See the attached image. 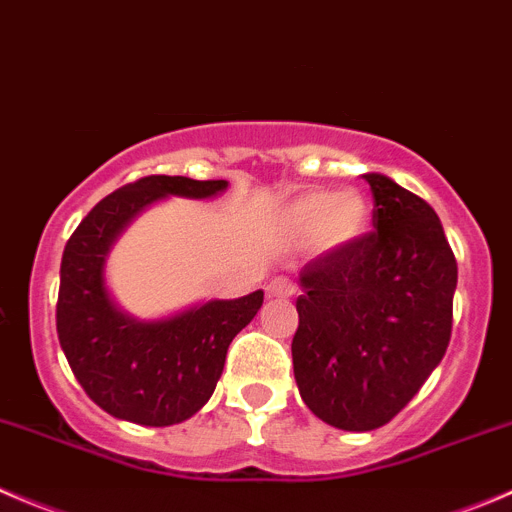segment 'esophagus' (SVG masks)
<instances>
[{
    "mask_svg": "<svg viewBox=\"0 0 512 512\" xmlns=\"http://www.w3.org/2000/svg\"><path fill=\"white\" fill-rule=\"evenodd\" d=\"M295 292V282L290 277H275V280L267 285V295L270 297H290Z\"/></svg>",
    "mask_w": 512,
    "mask_h": 512,
    "instance_id": "34e87169",
    "label": "esophagus"
}]
</instances>
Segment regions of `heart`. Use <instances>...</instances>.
Instances as JSON below:
<instances>
[{"label":"heart","instance_id":"b5f03b06","mask_svg":"<svg viewBox=\"0 0 512 512\" xmlns=\"http://www.w3.org/2000/svg\"><path fill=\"white\" fill-rule=\"evenodd\" d=\"M370 202L355 190H307L277 210L275 225L292 245L320 242L325 250H342L370 232Z\"/></svg>","mask_w":512,"mask_h":512}]
</instances>
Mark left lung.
Wrapping results in <instances>:
<instances>
[{
	"mask_svg": "<svg viewBox=\"0 0 512 512\" xmlns=\"http://www.w3.org/2000/svg\"><path fill=\"white\" fill-rule=\"evenodd\" d=\"M375 232L297 275L292 367L300 398L332 428H382L440 365L453 330L458 262L433 207L367 172Z\"/></svg>",
	"mask_w": 512,
	"mask_h": 512,
	"instance_id": "1",
	"label": "left lung"
}]
</instances>
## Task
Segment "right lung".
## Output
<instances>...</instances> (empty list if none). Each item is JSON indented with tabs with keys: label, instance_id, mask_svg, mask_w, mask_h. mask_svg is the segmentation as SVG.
<instances>
[{
	"label": "right lung",
	"instance_id": "add662e5",
	"mask_svg": "<svg viewBox=\"0 0 512 512\" xmlns=\"http://www.w3.org/2000/svg\"><path fill=\"white\" fill-rule=\"evenodd\" d=\"M227 180L152 175L104 197L69 237L59 267L57 335L84 393L112 418L167 428L192 418L215 393L232 337L250 325L265 292L207 300L142 320L114 302L104 267L109 250L147 207L212 200Z\"/></svg>",
	"mask_w": 512,
	"mask_h": 512
}]
</instances>
